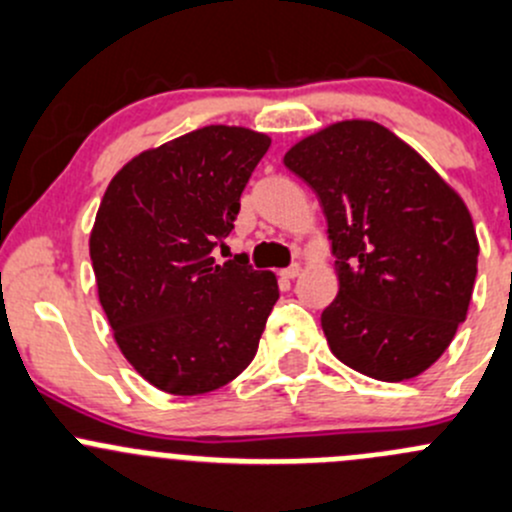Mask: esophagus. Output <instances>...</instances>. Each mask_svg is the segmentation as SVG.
Segmentation results:
<instances>
[{
  "mask_svg": "<svg viewBox=\"0 0 512 512\" xmlns=\"http://www.w3.org/2000/svg\"><path fill=\"white\" fill-rule=\"evenodd\" d=\"M298 273H301V266H298V263H291V266H288V268H283L281 276L283 278H296Z\"/></svg>",
  "mask_w": 512,
  "mask_h": 512,
  "instance_id": "1",
  "label": "esophagus"
}]
</instances>
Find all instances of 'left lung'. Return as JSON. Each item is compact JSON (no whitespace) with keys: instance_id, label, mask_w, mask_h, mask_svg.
Instances as JSON below:
<instances>
[{"instance_id":"left-lung-1","label":"left lung","mask_w":512,"mask_h":512,"mask_svg":"<svg viewBox=\"0 0 512 512\" xmlns=\"http://www.w3.org/2000/svg\"><path fill=\"white\" fill-rule=\"evenodd\" d=\"M283 164L323 206L338 296L321 326L338 361L376 381L433 366L465 321L478 239L460 196L393 131L341 121Z\"/></svg>"}]
</instances>
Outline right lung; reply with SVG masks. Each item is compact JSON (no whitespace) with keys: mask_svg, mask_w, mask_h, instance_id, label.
I'll return each instance as SVG.
<instances>
[{"mask_svg":"<svg viewBox=\"0 0 512 512\" xmlns=\"http://www.w3.org/2000/svg\"><path fill=\"white\" fill-rule=\"evenodd\" d=\"M271 139L204 126L131 159L111 179L89 239L99 301L126 361L174 396L234 381L278 301L249 258L216 263Z\"/></svg>","mask_w":512,"mask_h":512,"instance_id":"obj_1","label":"right lung"}]
</instances>
